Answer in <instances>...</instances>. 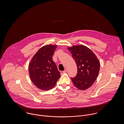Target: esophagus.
<instances>
[{
  "mask_svg": "<svg viewBox=\"0 0 124 124\" xmlns=\"http://www.w3.org/2000/svg\"><path fill=\"white\" fill-rule=\"evenodd\" d=\"M67 72V69H65L64 71H63V73H66Z\"/></svg>",
  "mask_w": 124,
  "mask_h": 124,
  "instance_id": "34e87169",
  "label": "esophagus"
}]
</instances>
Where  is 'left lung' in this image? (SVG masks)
<instances>
[{"label":"left lung","instance_id":"8db88e82","mask_svg":"<svg viewBox=\"0 0 124 124\" xmlns=\"http://www.w3.org/2000/svg\"><path fill=\"white\" fill-rule=\"evenodd\" d=\"M77 66V73L71 78L75 87L86 90L91 86L97 77L100 70V62L92 51L86 46L79 45L68 47Z\"/></svg>","mask_w":124,"mask_h":124}]
</instances>
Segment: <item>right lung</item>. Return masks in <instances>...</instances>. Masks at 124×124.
<instances>
[{"mask_svg":"<svg viewBox=\"0 0 124 124\" xmlns=\"http://www.w3.org/2000/svg\"><path fill=\"white\" fill-rule=\"evenodd\" d=\"M57 45H46L40 48L29 65L30 78L38 88L49 90L55 85L60 72L53 60Z\"/></svg>","mask_w":124,"mask_h":124,"instance_id":"1","label":"right lung"}]
</instances>
